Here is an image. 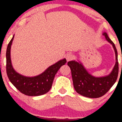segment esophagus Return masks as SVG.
<instances>
[{"instance_id": "1", "label": "esophagus", "mask_w": 122, "mask_h": 122, "mask_svg": "<svg viewBox=\"0 0 122 122\" xmlns=\"http://www.w3.org/2000/svg\"><path fill=\"white\" fill-rule=\"evenodd\" d=\"M73 58V56L71 53H68V54L66 55V59L67 61H69L71 60H72Z\"/></svg>"}]
</instances>
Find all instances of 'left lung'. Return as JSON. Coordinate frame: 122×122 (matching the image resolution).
<instances>
[{
    "instance_id": "1",
    "label": "left lung",
    "mask_w": 122,
    "mask_h": 122,
    "mask_svg": "<svg viewBox=\"0 0 122 122\" xmlns=\"http://www.w3.org/2000/svg\"><path fill=\"white\" fill-rule=\"evenodd\" d=\"M103 35L106 40L112 45L115 53V65L108 75L99 77H95L88 73L81 62L76 61L68 62V65L71 70L73 83L76 91L79 94L86 97H102L113 86L118 76L119 65L117 48L106 32H104Z\"/></svg>"
}]
</instances>
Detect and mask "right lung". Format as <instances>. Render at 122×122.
Returning <instances> with one entry per match:
<instances>
[{
	"label": "right lung",
	"instance_id": "obj_1",
	"mask_svg": "<svg viewBox=\"0 0 122 122\" xmlns=\"http://www.w3.org/2000/svg\"><path fill=\"white\" fill-rule=\"evenodd\" d=\"M14 35L10 41L6 51V71L11 82L21 93L31 96L45 94L52 86L56 74L62 65L66 62L65 58L60 60L50 66L43 73L34 77H26L20 75L14 69L11 60V46Z\"/></svg>",
	"mask_w": 122,
	"mask_h": 122
}]
</instances>
